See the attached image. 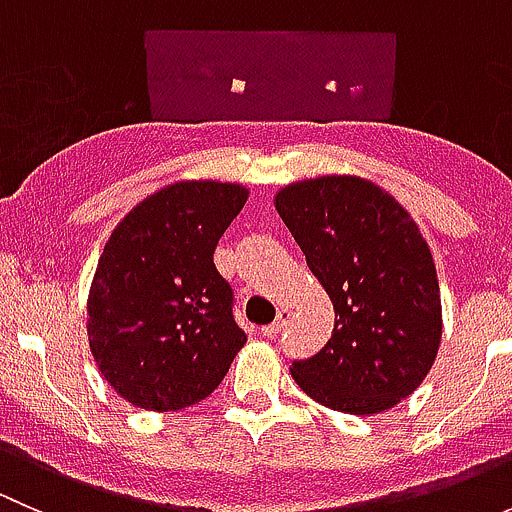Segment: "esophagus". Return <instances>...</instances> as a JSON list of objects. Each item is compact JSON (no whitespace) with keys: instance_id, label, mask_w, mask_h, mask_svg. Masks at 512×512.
Instances as JSON below:
<instances>
[{"instance_id":"1","label":"esophagus","mask_w":512,"mask_h":512,"mask_svg":"<svg viewBox=\"0 0 512 512\" xmlns=\"http://www.w3.org/2000/svg\"><path fill=\"white\" fill-rule=\"evenodd\" d=\"M287 322H289V309H280V312H277L275 322L267 324V327H262V337H277V334L285 329Z\"/></svg>"}]
</instances>
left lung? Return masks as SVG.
Instances as JSON below:
<instances>
[{"label": "left lung", "instance_id": "obj_1", "mask_svg": "<svg viewBox=\"0 0 512 512\" xmlns=\"http://www.w3.org/2000/svg\"><path fill=\"white\" fill-rule=\"evenodd\" d=\"M275 208L334 304L332 339L292 364L299 389L354 416L414 394L443 329L436 265L414 218L359 175L289 183Z\"/></svg>", "mask_w": 512, "mask_h": 512}]
</instances>
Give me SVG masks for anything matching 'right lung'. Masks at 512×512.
Segmentation results:
<instances>
[{"label":"right lung","instance_id":"1","mask_svg":"<svg viewBox=\"0 0 512 512\" xmlns=\"http://www.w3.org/2000/svg\"><path fill=\"white\" fill-rule=\"evenodd\" d=\"M245 203L237 183L180 180L141 200L108 237L86 329L98 371L128 404H198L247 342L232 319V287L213 262Z\"/></svg>","mask_w":512,"mask_h":512}]
</instances>
